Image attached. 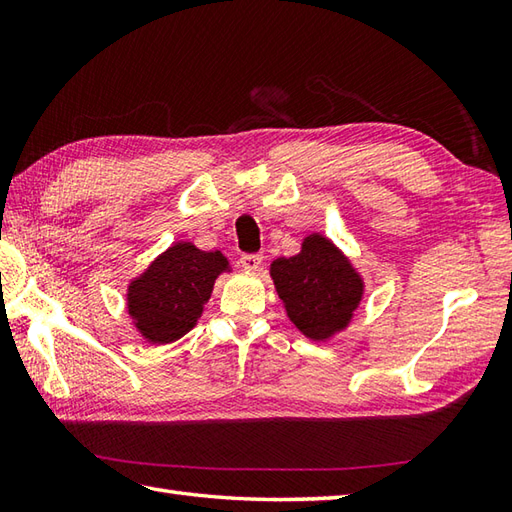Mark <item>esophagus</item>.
<instances>
[{
  "label": "esophagus",
  "mask_w": 512,
  "mask_h": 512,
  "mask_svg": "<svg viewBox=\"0 0 512 512\" xmlns=\"http://www.w3.org/2000/svg\"><path fill=\"white\" fill-rule=\"evenodd\" d=\"M264 257L257 255V253H244L242 257H239V264H242L246 270H257L259 266H262Z\"/></svg>",
  "instance_id": "esophagus-1"
}]
</instances>
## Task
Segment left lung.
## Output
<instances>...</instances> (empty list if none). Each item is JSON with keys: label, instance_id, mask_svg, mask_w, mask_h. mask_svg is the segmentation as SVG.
I'll return each mask as SVG.
<instances>
[{"label": "left lung", "instance_id": "left-lung-1", "mask_svg": "<svg viewBox=\"0 0 512 512\" xmlns=\"http://www.w3.org/2000/svg\"><path fill=\"white\" fill-rule=\"evenodd\" d=\"M290 321L314 341L330 339L352 319L363 297V281L330 239L310 235L295 257L270 266Z\"/></svg>", "mask_w": 512, "mask_h": 512}]
</instances>
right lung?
I'll return each instance as SVG.
<instances>
[{"mask_svg": "<svg viewBox=\"0 0 512 512\" xmlns=\"http://www.w3.org/2000/svg\"><path fill=\"white\" fill-rule=\"evenodd\" d=\"M226 268L220 250L206 253L189 242L171 246L129 286L127 306L140 334L149 343L178 341L200 319L217 275Z\"/></svg>", "mask_w": 512, "mask_h": 512, "instance_id": "add662e5", "label": "right lung"}]
</instances>
